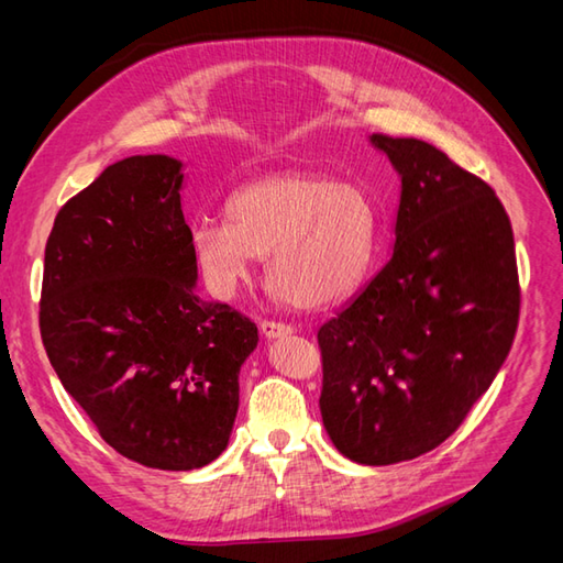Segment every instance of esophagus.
Masks as SVG:
<instances>
[{"label":"esophagus","mask_w":563,"mask_h":563,"mask_svg":"<svg viewBox=\"0 0 563 563\" xmlns=\"http://www.w3.org/2000/svg\"><path fill=\"white\" fill-rule=\"evenodd\" d=\"M261 331L265 338H284V335H291L294 333V327L291 323H284V321H269L265 319L261 323Z\"/></svg>","instance_id":"1"}]
</instances>
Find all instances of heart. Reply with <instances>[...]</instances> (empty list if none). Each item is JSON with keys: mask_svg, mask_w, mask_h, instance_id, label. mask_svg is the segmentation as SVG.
Listing matches in <instances>:
<instances>
[{"mask_svg": "<svg viewBox=\"0 0 563 563\" xmlns=\"http://www.w3.org/2000/svg\"><path fill=\"white\" fill-rule=\"evenodd\" d=\"M230 216L192 228L195 258L218 298L249 282L261 255L279 296L300 308L347 298L371 267L376 209L354 185L305 172L267 176L230 199Z\"/></svg>", "mask_w": 563, "mask_h": 563, "instance_id": "heart-1", "label": "heart"}]
</instances>
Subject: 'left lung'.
<instances>
[{
    "instance_id": "1",
    "label": "left lung",
    "mask_w": 563,
    "mask_h": 563,
    "mask_svg": "<svg viewBox=\"0 0 563 563\" xmlns=\"http://www.w3.org/2000/svg\"><path fill=\"white\" fill-rule=\"evenodd\" d=\"M401 176L389 261L317 333L319 408L335 449L362 465L446 441L490 387L519 323L509 216L446 152L373 133Z\"/></svg>"
}]
</instances>
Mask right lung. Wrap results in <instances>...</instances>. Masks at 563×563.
<instances>
[{"mask_svg": "<svg viewBox=\"0 0 563 563\" xmlns=\"http://www.w3.org/2000/svg\"><path fill=\"white\" fill-rule=\"evenodd\" d=\"M183 164L108 166L58 211L44 251L40 331L63 387L98 434L155 470H197L225 451L240 368L258 327L195 291Z\"/></svg>", "mask_w": 563, "mask_h": 563, "instance_id": "right-lung-1", "label": "right lung"}]
</instances>
